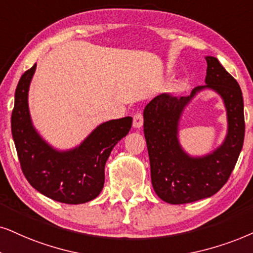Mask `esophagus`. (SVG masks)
Masks as SVG:
<instances>
[{
	"mask_svg": "<svg viewBox=\"0 0 253 253\" xmlns=\"http://www.w3.org/2000/svg\"><path fill=\"white\" fill-rule=\"evenodd\" d=\"M142 125H143L142 113L141 112H136V113L133 116V126L135 127V128H140V127H142Z\"/></svg>",
	"mask_w": 253,
	"mask_h": 253,
	"instance_id": "esophagus-1",
	"label": "esophagus"
}]
</instances>
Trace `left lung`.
I'll use <instances>...</instances> for the list:
<instances>
[{
    "instance_id": "obj_1",
    "label": "left lung",
    "mask_w": 253,
    "mask_h": 253,
    "mask_svg": "<svg viewBox=\"0 0 253 253\" xmlns=\"http://www.w3.org/2000/svg\"><path fill=\"white\" fill-rule=\"evenodd\" d=\"M204 86L188 97L162 93L143 111V133L150 162L152 184L158 196L170 204L191 203L215 195L226 183L244 142L245 121L242 89L216 57L207 56ZM210 88L223 99L228 133L218 149L204 157L188 156L178 141L181 112L202 89Z\"/></svg>"
}]
</instances>
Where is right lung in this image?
I'll use <instances>...</instances> for the list:
<instances>
[{
	"mask_svg": "<svg viewBox=\"0 0 253 253\" xmlns=\"http://www.w3.org/2000/svg\"><path fill=\"white\" fill-rule=\"evenodd\" d=\"M36 64L22 75L15 92L11 133L25 178L51 200L82 204L94 200L103 190L105 165L113 147L128 134L132 118L103 123L81 145L57 150L43 140L31 123L28 92Z\"/></svg>",
	"mask_w": 253,
	"mask_h": 253,
	"instance_id": "1",
	"label": "right lung"
}]
</instances>
